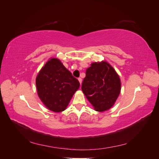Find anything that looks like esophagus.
I'll return each mask as SVG.
<instances>
[{
  "instance_id": "1",
  "label": "esophagus",
  "mask_w": 159,
  "mask_h": 159,
  "mask_svg": "<svg viewBox=\"0 0 159 159\" xmlns=\"http://www.w3.org/2000/svg\"><path fill=\"white\" fill-rule=\"evenodd\" d=\"M78 81H80V85L81 84V82H82V79H81V78H78Z\"/></svg>"
}]
</instances>
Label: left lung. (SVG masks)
<instances>
[{"mask_svg":"<svg viewBox=\"0 0 159 159\" xmlns=\"http://www.w3.org/2000/svg\"><path fill=\"white\" fill-rule=\"evenodd\" d=\"M121 80L108 62H93L86 70L81 89L95 111L111 108L121 92Z\"/></svg>","mask_w":159,"mask_h":159,"instance_id":"8db88e82","label":"left lung"}]
</instances>
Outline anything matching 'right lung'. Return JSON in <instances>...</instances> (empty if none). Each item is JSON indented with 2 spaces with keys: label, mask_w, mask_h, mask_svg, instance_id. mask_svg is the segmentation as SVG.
<instances>
[{
  "label": "right lung",
  "mask_w": 159,
  "mask_h": 159,
  "mask_svg": "<svg viewBox=\"0 0 159 159\" xmlns=\"http://www.w3.org/2000/svg\"><path fill=\"white\" fill-rule=\"evenodd\" d=\"M36 85L43 104L58 113L67 108L80 84L59 59L51 57L38 74Z\"/></svg>",
  "instance_id": "1"
}]
</instances>
